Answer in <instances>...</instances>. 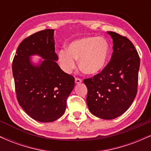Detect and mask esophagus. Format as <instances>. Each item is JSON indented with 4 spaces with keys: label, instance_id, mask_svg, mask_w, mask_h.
Segmentation results:
<instances>
[{
    "label": "esophagus",
    "instance_id": "1",
    "mask_svg": "<svg viewBox=\"0 0 151 151\" xmlns=\"http://www.w3.org/2000/svg\"><path fill=\"white\" fill-rule=\"evenodd\" d=\"M82 81L81 79H79V78H75V83L76 84H80V83Z\"/></svg>",
    "mask_w": 151,
    "mask_h": 151
}]
</instances>
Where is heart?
I'll return each mask as SVG.
<instances>
[{
	"mask_svg": "<svg viewBox=\"0 0 151 151\" xmlns=\"http://www.w3.org/2000/svg\"><path fill=\"white\" fill-rule=\"evenodd\" d=\"M109 54V46L103 37H85L72 41L67 50L58 52V61L65 72L76 67L79 60V67L87 74H96L105 67Z\"/></svg>",
	"mask_w": 151,
	"mask_h": 151,
	"instance_id": "obj_1",
	"label": "heart"
}]
</instances>
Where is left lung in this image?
I'll use <instances>...</instances> for the list:
<instances>
[{"mask_svg":"<svg viewBox=\"0 0 151 151\" xmlns=\"http://www.w3.org/2000/svg\"><path fill=\"white\" fill-rule=\"evenodd\" d=\"M113 40V54L100 73L85 79L86 103L93 115L103 119L119 117L136 96L140 58L133 43L121 35L107 32Z\"/></svg>","mask_w":151,"mask_h":151,"instance_id":"1","label":"left lung"}]
</instances>
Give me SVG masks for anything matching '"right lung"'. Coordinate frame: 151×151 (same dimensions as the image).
<instances>
[{
	"instance_id": "right-lung-1",
	"label": "right lung",
	"mask_w": 151,
	"mask_h": 151,
	"mask_svg": "<svg viewBox=\"0 0 151 151\" xmlns=\"http://www.w3.org/2000/svg\"><path fill=\"white\" fill-rule=\"evenodd\" d=\"M54 31L47 29L23 40L12 66L19 104L32 119L42 123L52 122L63 115L74 86V78L56 62ZM35 54L44 60L35 65L30 56Z\"/></svg>"
}]
</instances>
